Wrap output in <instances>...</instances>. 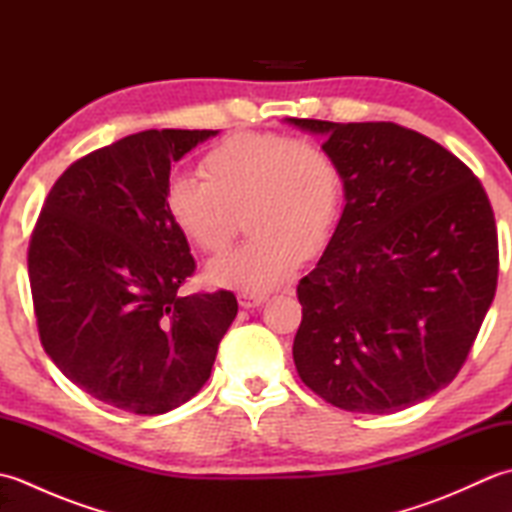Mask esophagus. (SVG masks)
Returning a JSON list of instances; mask_svg holds the SVG:
<instances>
[{
	"label": "esophagus",
	"instance_id": "obj_1",
	"mask_svg": "<svg viewBox=\"0 0 512 512\" xmlns=\"http://www.w3.org/2000/svg\"><path fill=\"white\" fill-rule=\"evenodd\" d=\"M266 299H268L266 295H250V292H239V295H237L239 306L246 308V310H250V308H257V306H262V303H264Z\"/></svg>",
	"mask_w": 512,
	"mask_h": 512
}]
</instances>
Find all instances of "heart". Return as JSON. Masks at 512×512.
Returning a JSON list of instances; mask_svg holds the SVG:
<instances>
[{"mask_svg":"<svg viewBox=\"0 0 512 512\" xmlns=\"http://www.w3.org/2000/svg\"><path fill=\"white\" fill-rule=\"evenodd\" d=\"M204 178L178 173L167 184V211L204 253L228 246L237 215L253 235L206 266V281L266 295L295 273L303 250L332 237L343 209V173L323 147L286 134H237L202 160Z\"/></svg>","mask_w":512,"mask_h":512,"instance_id":"heart-1","label":"heart"}]
</instances>
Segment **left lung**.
<instances>
[{
  "label": "left lung",
  "instance_id": "8db88e82",
  "mask_svg": "<svg viewBox=\"0 0 512 512\" xmlns=\"http://www.w3.org/2000/svg\"><path fill=\"white\" fill-rule=\"evenodd\" d=\"M286 123L323 138L345 191L328 246L297 286V372L345 411L418 405L460 372L495 297L486 191L451 151L396 123Z\"/></svg>",
  "mask_w": 512,
  "mask_h": 512
}]
</instances>
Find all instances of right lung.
<instances>
[{
	"instance_id": "right-lung-1",
	"label": "right lung",
	"mask_w": 512,
	"mask_h": 512,
	"mask_svg": "<svg viewBox=\"0 0 512 512\" xmlns=\"http://www.w3.org/2000/svg\"><path fill=\"white\" fill-rule=\"evenodd\" d=\"M213 129H147L54 182L28 248L41 345L65 378L116 409L156 416L209 380L233 292L180 295L195 262L167 211L171 162Z\"/></svg>"
}]
</instances>
